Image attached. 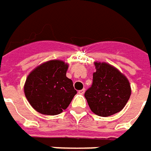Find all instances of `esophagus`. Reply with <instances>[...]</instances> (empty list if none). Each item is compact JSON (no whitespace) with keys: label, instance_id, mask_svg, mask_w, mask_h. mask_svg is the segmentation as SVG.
<instances>
[{"label":"esophagus","instance_id":"1","mask_svg":"<svg viewBox=\"0 0 151 151\" xmlns=\"http://www.w3.org/2000/svg\"><path fill=\"white\" fill-rule=\"evenodd\" d=\"M79 94H81V95H83L85 93V89H82V90H80L78 91Z\"/></svg>","mask_w":151,"mask_h":151}]
</instances>
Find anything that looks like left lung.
Returning a JSON list of instances; mask_svg holds the SVG:
<instances>
[{
  "label": "left lung",
  "instance_id": "obj_1",
  "mask_svg": "<svg viewBox=\"0 0 151 151\" xmlns=\"http://www.w3.org/2000/svg\"><path fill=\"white\" fill-rule=\"evenodd\" d=\"M95 66L92 85L85 97L95 114L108 117L124 107L130 97V85L122 73L107 63L96 62Z\"/></svg>",
  "mask_w": 151,
  "mask_h": 151
}]
</instances>
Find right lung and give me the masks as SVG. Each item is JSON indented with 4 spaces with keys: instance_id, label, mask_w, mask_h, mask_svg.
<instances>
[{
    "instance_id": "obj_1",
    "label": "right lung",
    "mask_w": 151,
    "mask_h": 151,
    "mask_svg": "<svg viewBox=\"0 0 151 151\" xmlns=\"http://www.w3.org/2000/svg\"><path fill=\"white\" fill-rule=\"evenodd\" d=\"M68 65L50 60L34 69L27 76L24 93L37 112L57 115L66 109L77 93L70 79L66 77Z\"/></svg>"
}]
</instances>
